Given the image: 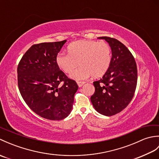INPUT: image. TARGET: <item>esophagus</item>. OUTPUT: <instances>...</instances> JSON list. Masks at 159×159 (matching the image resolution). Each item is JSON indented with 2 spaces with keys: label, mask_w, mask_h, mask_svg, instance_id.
<instances>
[{
  "label": "esophagus",
  "mask_w": 159,
  "mask_h": 159,
  "mask_svg": "<svg viewBox=\"0 0 159 159\" xmlns=\"http://www.w3.org/2000/svg\"><path fill=\"white\" fill-rule=\"evenodd\" d=\"M76 83L78 84V86H79V87H81L84 85V84L85 83V82H83V81H77Z\"/></svg>",
  "instance_id": "esophagus-1"
}]
</instances>
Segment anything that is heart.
<instances>
[{"instance_id":"b5f03b06","label":"heart","mask_w":159,"mask_h":159,"mask_svg":"<svg viewBox=\"0 0 159 159\" xmlns=\"http://www.w3.org/2000/svg\"><path fill=\"white\" fill-rule=\"evenodd\" d=\"M68 54H59L56 62L59 68L70 74L79 66V68L70 74L71 79L80 80L93 76H103L111 63V49L104 42L94 40H79L67 47Z\"/></svg>"}]
</instances>
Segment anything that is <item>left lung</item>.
Returning <instances> with one entry per match:
<instances>
[{
    "label": "left lung",
    "mask_w": 159,
    "mask_h": 159,
    "mask_svg": "<svg viewBox=\"0 0 159 159\" xmlns=\"http://www.w3.org/2000/svg\"><path fill=\"white\" fill-rule=\"evenodd\" d=\"M111 49V63L102 79L93 82L95 93L91 97L94 109L106 116L121 112L134 96L137 82L135 60L126 46L117 39L100 37Z\"/></svg>",
    "instance_id": "8db88e82"
}]
</instances>
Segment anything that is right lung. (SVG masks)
<instances>
[{"mask_svg": "<svg viewBox=\"0 0 159 159\" xmlns=\"http://www.w3.org/2000/svg\"><path fill=\"white\" fill-rule=\"evenodd\" d=\"M66 42L33 45L18 66V87L24 100L33 112L50 120H61L69 116L79 89L56 62L57 54Z\"/></svg>", "mask_w": 159, "mask_h": 159, "instance_id": "right-lung-1", "label": "right lung"}]
</instances>
